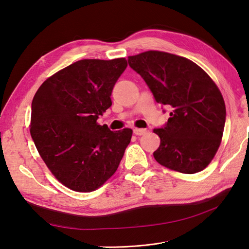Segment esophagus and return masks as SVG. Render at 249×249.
I'll list each match as a JSON object with an SVG mask.
<instances>
[{
  "mask_svg": "<svg viewBox=\"0 0 249 249\" xmlns=\"http://www.w3.org/2000/svg\"><path fill=\"white\" fill-rule=\"evenodd\" d=\"M133 132L135 135H137V136H141V135H144L146 133V130L145 129H137V127H135Z\"/></svg>",
  "mask_w": 249,
  "mask_h": 249,
  "instance_id": "obj_1",
  "label": "esophagus"
}]
</instances>
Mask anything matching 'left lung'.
I'll return each instance as SVG.
<instances>
[{
	"label": "left lung",
	"instance_id": "1",
	"mask_svg": "<svg viewBox=\"0 0 249 249\" xmlns=\"http://www.w3.org/2000/svg\"><path fill=\"white\" fill-rule=\"evenodd\" d=\"M127 62L156 102L171 110L166 124L154 129L161 139L156 161L190 175L205 169L220 145L227 116L214 81L191 60L165 52L147 51Z\"/></svg>",
	"mask_w": 249,
	"mask_h": 249
}]
</instances>
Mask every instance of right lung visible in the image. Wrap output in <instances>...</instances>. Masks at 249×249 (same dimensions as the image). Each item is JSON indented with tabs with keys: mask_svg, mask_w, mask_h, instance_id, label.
Returning a JSON list of instances; mask_svg holds the SVG:
<instances>
[{
	"mask_svg": "<svg viewBox=\"0 0 249 249\" xmlns=\"http://www.w3.org/2000/svg\"><path fill=\"white\" fill-rule=\"evenodd\" d=\"M125 58L84 59L42 83L32 101L31 133L53 175L70 189L91 192L122 161L133 131H110L96 123L111 107L113 87Z\"/></svg>",
	"mask_w": 249,
	"mask_h": 249,
	"instance_id": "right-lung-1",
	"label": "right lung"
}]
</instances>
